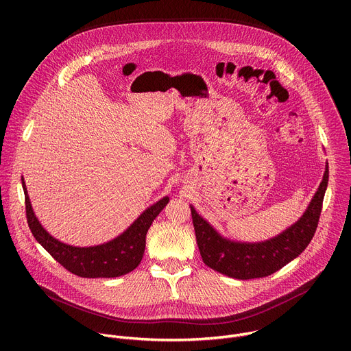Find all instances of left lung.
<instances>
[{
	"mask_svg": "<svg viewBox=\"0 0 351 351\" xmlns=\"http://www.w3.org/2000/svg\"><path fill=\"white\" fill-rule=\"evenodd\" d=\"M328 179L329 169L326 165L324 179L304 215L279 236L261 243H240L223 239L190 207L197 245L204 264L226 276L244 280L264 278L279 271L302 254L314 237Z\"/></svg>",
	"mask_w": 351,
	"mask_h": 351,
	"instance_id": "8db88e82",
	"label": "left lung"
}]
</instances>
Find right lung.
<instances>
[{
  "mask_svg": "<svg viewBox=\"0 0 351 351\" xmlns=\"http://www.w3.org/2000/svg\"><path fill=\"white\" fill-rule=\"evenodd\" d=\"M22 186L27 225L33 236L54 260L80 278H117L133 271L143 258L148 228L169 202L168 197L161 198L154 206L147 208L121 236L106 244L73 247L54 239L40 225L32 210L23 178Z\"/></svg>",
  "mask_w": 351,
  "mask_h": 351,
  "instance_id": "right-lung-1",
  "label": "right lung"
}]
</instances>
